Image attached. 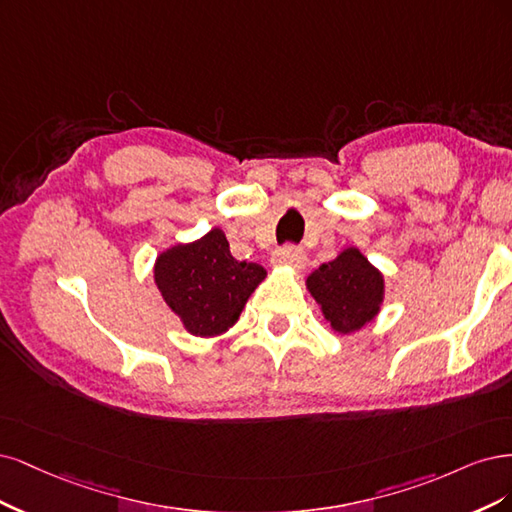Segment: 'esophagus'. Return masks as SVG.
Instances as JSON below:
<instances>
[{
    "label": "esophagus",
    "instance_id": "obj_1",
    "mask_svg": "<svg viewBox=\"0 0 512 512\" xmlns=\"http://www.w3.org/2000/svg\"><path fill=\"white\" fill-rule=\"evenodd\" d=\"M274 261L285 263V266H291V268H304L306 253L304 249H300V246H283V249H278L274 253Z\"/></svg>",
    "mask_w": 512,
    "mask_h": 512
}]
</instances>
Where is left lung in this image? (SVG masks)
I'll return each mask as SVG.
<instances>
[{
  "instance_id": "obj_1",
  "label": "left lung",
  "mask_w": 512,
  "mask_h": 512,
  "mask_svg": "<svg viewBox=\"0 0 512 512\" xmlns=\"http://www.w3.org/2000/svg\"><path fill=\"white\" fill-rule=\"evenodd\" d=\"M325 321L338 334H351L370 323L385 298V280L372 263L351 246L306 278Z\"/></svg>"
}]
</instances>
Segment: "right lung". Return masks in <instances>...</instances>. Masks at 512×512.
I'll return each mask as SVG.
<instances>
[{
  "mask_svg": "<svg viewBox=\"0 0 512 512\" xmlns=\"http://www.w3.org/2000/svg\"><path fill=\"white\" fill-rule=\"evenodd\" d=\"M266 278L253 261H238L219 227L189 244H176L155 261L161 298L193 336H219L232 327Z\"/></svg>",
  "mask_w": 512,
  "mask_h": 512,
  "instance_id": "right-lung-1",
  "label": "right lung"
}]
</instances>
